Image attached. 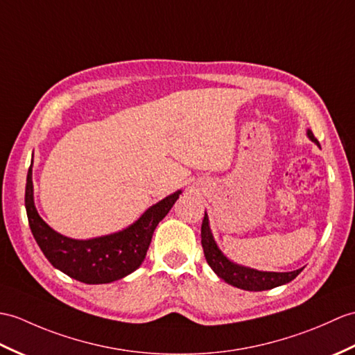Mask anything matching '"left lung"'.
<instances>
[{
  "label": "left lung",
  "mask_w": 355,
  "mask_h": 355,
  "mask_svg": "<svg viewBox=\"0 0 355 355\" xmlns=\"http://www.w3.org/2000/svg\"><path fill=\"white\" fill-rule=\"evenodd\" d=\"M307 136L316 145H319L318 139L313 136L311 130H307ZM201 243H202L204 255H205V260L209 263V266L215 270V274L219 278L224 279V282H227L228 284L237 287V289H243L250 292L274 289V287L283 286L286 283L292 282V279L298 277V274L302 270V269H296L292 272H263V270L236 265V263L230 261L218 248L215 239H213L207 213L204 215L202 225H201Z\"/></svg>",
  "instance_id": "left-lung-1"
}]
</instances>
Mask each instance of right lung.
I'll return each mask as SVG.
<instances>
[{"mask_svg":"<svg viewBox=\"0 0 355 355\" xmlns=\"http://www.w3.org/2000/svg\"><path fill=\"white\" fill-rule=\"evenodd\" d=\"M31 164L26 184V210L31 233L54 268L86 284L116 282L142 265L155 227L168 215L181 193V191H177L154 204L135 224L122 232L77 241L54 232L39 216L33 201Z\"/></svg>","mask_w":355,"mask_h":355,"instance_id":"1","label":"right lung"}]
</instances>
